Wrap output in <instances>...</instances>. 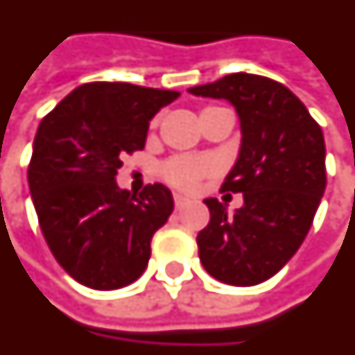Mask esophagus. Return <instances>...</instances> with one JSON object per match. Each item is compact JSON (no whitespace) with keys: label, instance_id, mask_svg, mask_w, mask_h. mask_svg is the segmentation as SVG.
Wrapping results in <instances>:
<instances>
[{"label":"esophagus","instance_id":"1","mask_svg":"<svg viewBox=\"0 0 355 355\" xmlns=\"http://www.w3.org/2000/svg\"><path fill=\"white\" fill-rule=\"evenodd\" d=\"M174 204H175V209H183L189 204V200L185 198V196L174 195Z\"/></svg>","mask_w":355,"mask_h":355}]
</instances>
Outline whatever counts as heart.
I'll return each mask as SVG.
<instances>
[{
    "mask_svg": "<svg viewBox=\"0 0 355 355\" xmlns=\"http://www.w3.org/2000/svg\"><path fill=\"white\" fill-rule=\"evenodd\" d=\"M209 172H211V162L198 157H175L160 168L162 178L181 191H195L198 181Z\"/></svg>",
    "mask_w": 355,
    "mask_h": 355,
    "instance_id": "obj_1",
    "label": "heart"
}]
</instances>
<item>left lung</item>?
<instances>
[{"label":"left lung","instance_id":"obj_1","mask_svg":"<svg viewBox=\"0 0 355 355\" xmlns=\"http://www.w3.org/2000/svg\"><path fill=\"white\" fill-rule=\"evenodd\" d=\"M187 92L227 100L240 121V151L223 191L242 193V208L206 198L209 223L198 232V257L229 286L272 278L301 248L325 191L322 128L291 90L268 77L231 73Z\"/></svg>","mask_w":355,"mask_h":355}]
</instances>
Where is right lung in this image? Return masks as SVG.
<instances>
[{"label":"right lung","mask_w":355,"mask_h":355,"mask_svg":"<svg viewBox=\"0 0 355 355\" xmlns=\"http://www.w3.org/2000/svg\"><path fill=\"white\" fill-rule=\"evenodd\" d=\"M180 98L174 90L130 83H89L69 92L33 139L28 185L54 259L98 291L136 282L151 238L166 223L174 198L166 185L139 196L119 187L124 155L144 149L149 121Z\"/></svg>","instance_id":"1"}]
</instances>
